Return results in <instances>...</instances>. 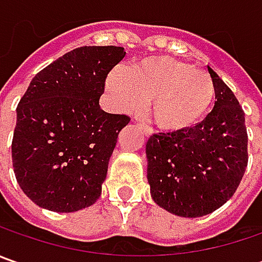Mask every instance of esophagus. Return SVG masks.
Returning a JSON list of instances; mask_svg holds the SVG:
<instances>
[{
  "mask_svg": "<svg viewBox=\"0 0 262 262\" xmlns=\"http://www.w3.org/2000/svg\"><path fill=\"white\" fill-rule=\"evenodd\" d=\"M138 125L141 126V129H143V133H144L146 136H150V134H151V128H150V126H147L146 124H138Z\"/></svg>",
  "mask_w": 262,
  "mask_h": 262,
  "instance_id": "34e87169",
  "label": "esophagus"
}]
</instances>
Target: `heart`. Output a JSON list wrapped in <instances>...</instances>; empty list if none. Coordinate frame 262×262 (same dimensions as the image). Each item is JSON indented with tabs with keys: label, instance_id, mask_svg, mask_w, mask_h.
<instances>
[{
	"label": "heart",
	"instance_id": "obj_1",
	"mask_svg": "<svg viewBox=\"0 0 262 262\" xmlns=\"http://www.w3.org/2000/svg\"><path fill=\"white\" fill-rule=\"evenodd\" d=\"M107 89L126 112L151 102L155 124L170 133L196 125L216 102V84L208 73L169 56L143 59L126 73L112 71Z\"/></svg>",
	"mask_w": 262,
	"mask_h": 262
}]
</instances>
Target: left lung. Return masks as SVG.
Instances as JSON below:
<instances>
[{"mask_svg":"<svg viewBox=\"0 0 262 262\" xmlns=\"http://www.w3.org/2000/svg\"><path fill=\"white\" fill-rule=\"evenodd\" d=\"M208 73L216 84L213 111L195 126L153 134L146 144L151 196L181 217L206 216L223 206L248 165L245 112L210 67Z\"/></svg>","mask_w":262,"mask_h":262,"instance_id":"8db88e82","label":"left lung"}]
</instances>
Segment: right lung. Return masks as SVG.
Here are the masks:
<instances>
[{
    "label": "right lung",
    "mask_w": 262,
    "mask_h": 262,
    "mask_svg": "<svg viewBox=\"0 0 262 262\" xmlns=\"http://www.w3.org/2000/svg\"><path fill=\"white\" fill-rule=\"evenodd\" d=\"M121 46H81L39 71L17 106L11 143L15 179L35 204L71 213L102 194L109 157L129 116L99 99Z\"/></svg>",
    "instance_id": "obj_1"
}]
</instances>
